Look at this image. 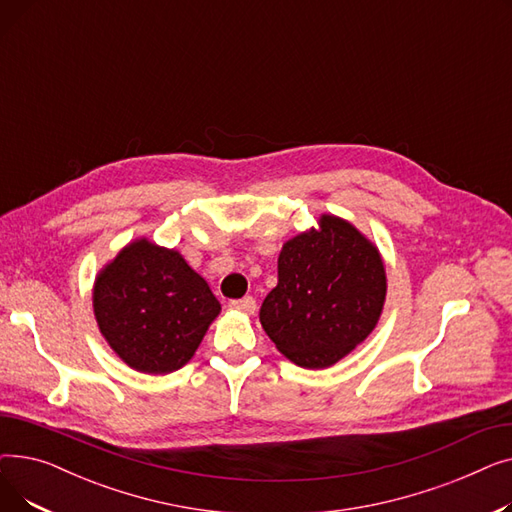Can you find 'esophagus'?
I'll list each match as a JSON object with an SVG mask.
<instances>
[{"label": "esophagus", "mask_w": 512, "mask_h": 512, "mask_svg": "<svg viewBox=\"0 0 512 512\" xmlns=\"http://www.w3.org/2000/svg\"><path fill=\"white\" fill-rule=\"evenodd\" d=\"M230 309L253 315L255 309H257V303H255L253 297H245V299H238V301H230Z\"/></svg>", "instance_id": "obj_1"}]
</instances>
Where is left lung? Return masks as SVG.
<instances>
[{
  "mask_svg": "<svg viewBox=\"0 0 512 512\" xmlns=\"http://www.w3.org/2000/svg\"><path fill=\"white\" fill-rule=\"evenodd\" d=\"M386 299V272L371 242L348 222L321 215L319 228L288 240L278 286L259 319L278 351L307 369L340 361L375 328Z\"/></svg>",
  "mask_w": 512,
  "mask_h": 512,
  "instance_id": "left-lung-1",
  "label": "left lung"
}]
</instances>
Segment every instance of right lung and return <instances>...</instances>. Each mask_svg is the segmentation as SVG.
Returning <instances> with one entry per match:
<instances>
[{
    "label": "right lung",
    "mask_w": 512,
    "mask_h": 512,
    "mask_svg": "<svg viewBox=\"0 0 512 512\" xmlns=\"http://www.w3.org/2000/svg\"><path fill=\"white\" fill-rule=\"evenodd\" d=\"M93 309L124 363L143 373H172L191 361L222 307L178 251L141 238L97 276Z\"/></svg>",
    "instance_id": "add662e5"
}]
</instances>
